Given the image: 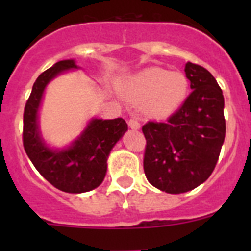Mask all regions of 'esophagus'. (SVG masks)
Masks as SVG:
<instances>
[{"label": "esophagus", "instance_id": "34e87169", "mask_svg": "<svg viewBox=\"0 0 251 251\" xmlns=\"http://www.w3.org/2000/svg\"><path fill=\"white\" fill-rule=\"evenodd\" d=\"M128 124H129V127L132 128V129H139V128H141V123H139L138 119L136 118H130L129 121H128Z\"/></svg>", "mask_w": 251, "mask_h": 251}]
</instances>
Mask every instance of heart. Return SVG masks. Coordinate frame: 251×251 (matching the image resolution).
Returning <instances> with one entry per match:
<instances>
[{
  "label": "heart",
  "instance_id": "heart-1",
  "mask_svg": "<svg viewBox=\"0 0 251 251\" xmlns=\"http://www.w3.org/2000/svg\"><path fill=\"white\" fill-rule=\"evenodd\" d=\"M190 81L182 72L163 68H148L128 84V95L137 104H147V112L156 118H165L176 112L185 101Z\"/></svg>",
  "mask_w": 251,
  "mask_h": 251
}]
</instances>
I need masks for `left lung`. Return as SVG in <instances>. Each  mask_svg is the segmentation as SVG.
Returning <instances> with one entry per match:
<instances>
[{"mask_svg": "<svg viewBox=\"0 0 251 251\" xmlns=\"http://www.w3.org/2000/svg\"><path fill=\"white\" fill-rule=\"evenodd\" d=\"M191 94L166 122L142 127L143 168L150 183L168 194L194 190L210 177L225 139L224 95L211 73L186 64Z\"/></svg>", "mask_w": 251, "mask_h": 251, "instance_id": "1", "label": "left lung"}]
</instances>
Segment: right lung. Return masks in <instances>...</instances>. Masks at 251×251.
<instances>
[{
	"mask_svg": "<svg viewBox=\"0 0 251 251\" xmlns=\"http://www.w3.org/2000/svg\"><path fill=\"white\" fill-rule=\"evenodd\" d=\"M76 68L74 60H63L39 75L26 101L22 132L24 148L35 168L54 187L69 194L88 192L103 182L106 158L128 129V124L122 118L93 119L68 150L54 151L46 147L37 127V110L44 89L59 73Z\"/></svg>",
	"mask_w": 251,
	"mask_h": 251,
	"instance_id": "1",
	"label": "right lung"
}]
</instances>
